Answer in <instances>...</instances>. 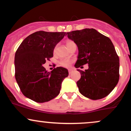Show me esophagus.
<instances>
[{"mask_svg":"<svg viewBox=\"0 0 131 131\" xmlns=\"http://www.w3.org/2000/svg\"><path fill=\"white\" fill-rule=\"evenodd\" d=\"M68 72H69V74H71V73H72V70H71V69H69V70H68Z\"/></svg>","mask_w":131,"mask_h":131,"instance_id":"esophagus-1","label":"esophagus"}]
</instances>
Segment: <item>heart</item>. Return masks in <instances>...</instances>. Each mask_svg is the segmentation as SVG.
I'll return each mask as SVG.
<instances>
[{"label":"heart","mask_w":131,"mask_h":131,"mask_svg":"<svg viewBox=\"0 0 131 131\" xmlns=\"http://www.w3.org/2000/svg\"><path fill=\"white\" fill-rule=\"evenodd\" d=\"M74 43L73 41H71V40H68V41L67 42V46L68 47H69L70 46H71L72 44ZM72 63V61L71 60L69 59H63L61 60L60 61V64L63 67H65V68H68L70 66L71 63Z\"/></svg>","instance_id":"heart-1"}]
</instances>
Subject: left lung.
<instances>
[{
    "label": "left lung",
    "mask_w": 131,
    "mask_h": 131,
    "mask_svg": "<svg viewBox=\"0 0 131 131\" xmlns=\"http://www.w3.org/2000/svg\"><path fill=\"white\" fill-rule=\"evenodd\" d=\"M67 34L78 48L75 67L88 64L84 71L77 70L81 75L77 82L79 92L92 100L104 98L114 89L119 78V59L112 40L92 28Z\"/></svg>",
    "instance_id": "obj_1"
}]
</instances>
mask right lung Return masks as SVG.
Wrapping results in <instances>:
<instances>
[{
  "instance_id": "1",
  "label": "right lung",
  "mask_w": 131,
  "mask_h": 131,
  "mask_svg": "<svg viewBox=\"0 0 131 131\" xmlns=\"http://www.w3.org/2000/svg\"><path fill=\"white\" fill-rule=\"evenodd\" d=\"M65 34L64 32L37 31L25 38L18 48L15 55V79L27 98L43 103L59 94L68 71L57 67L48 72L42 65L53 57L54 48Z\"/></svg>"
}]
</instances>
